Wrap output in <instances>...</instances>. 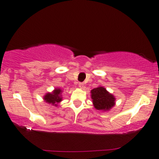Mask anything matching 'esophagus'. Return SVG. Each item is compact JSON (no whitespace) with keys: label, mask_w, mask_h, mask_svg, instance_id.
<instances>
[{"label":"esophagus","mask_w":159,"mask_h":159,"mask_svg":"<svg viewBox=\"0 0 159 159\" xmlns=\"http://www.w3.org/2000/svg\"><path fill=\"white\" fill-rule=\"evenodd\" d=\"M84 85V84L82 83V82H81V83H79V84H78V86H79L80 88H83Z\"/></svg>","instance_id":"1"}]
</instances>
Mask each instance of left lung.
I'll use <instances>...</instances> for the list:
<instances>
[{
    "label": "left lung",
    "mask_w": 159,
    "mask_h": 159,
    "mask_svg": "<svg viewBox=\"0 0 159 159\" xmlns=\"http://www.w3.org/2000/svg\"><path fill=\"white\" fill-rule=\"evenodd\" d=\"M91 98L94 108L97 110L108 111L115 105L114 96L103 86H98L92 89Z\"/></svg>",
    "instance_id": "left-lung-1"
}]
</instances>
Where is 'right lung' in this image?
Segmentation results:
<instances>
[{
	"label": "right lung",
	"mask_w": 159,
	"mask_h": 159,
	"mask_svg": "<svg viewBox=\"0 0 159 159\" xmlns=\"http://www.w3.org/2000/svg\"><path fill=\"white\" fill-rule=\"evenodd\" d=\"M61 89L59 88H56L53 92H48L47 94L44 96V100L46 103L52 104V105L57 106V104L60 103L62 100L61 98Z\"/></svg>",
	"instance_id": "obj_1"
}]
</instances>
